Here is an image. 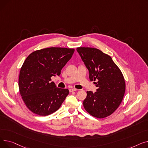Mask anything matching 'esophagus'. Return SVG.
Returning a JSON list of instances; mask_svg holds the SVG:
<instances>
[{"label": "esophagus", "instance_id": "obj_1", "mask_svg": "<svg viewBox=\"0 0 148 148\" xmlns=\"http://www.w3.org/2000/svg\"><path fill=\"white\" fill-rule=\"evenodd\" d=\"M69 92H74V91L77 90V89H76L75 88H71V89H69Z\"/></svg>", "mask_w": 148, "mask_h": 148}]
</instances>
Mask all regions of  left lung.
Listing matches in <instances>:
<instances>
[{
	"mask_svg": "<svg viewBox=\"0 0 148 148\" xmlns=\"http://www.w3.org/2000/svg\"><path fill=\"white\" fill-rule=\"evenodd\" d=\"M77 51L89 71V79L97 91L87 92L83 106L90 115L104 118L112 114L121 104L125 91L123 74L112 58L101 50L78 47Z\"/></svg>",
	"mask_w": 148,
	"mask_h": 148,
	"instance_id": "left-lung-1",
	"label": "left lung"
}]
</instances>
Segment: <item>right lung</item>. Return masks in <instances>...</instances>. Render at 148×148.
Returning a JSON list of instances; mask_svg holds the SVG:
<instances>
[{
    "mask_svg": "<svg viewBox=\"0 0 148 148\" xmlns=\"http://www.w3.org/2000/svg\"><path fill=\"white\" fill-rule=\"evenodd\" d=\"M74 52V49L50 47L35 51L27 57L20 69L18 87L31 112L47 116L60 108L69 90L56 88L51 77L60 75Z\"/></svg>",
    "mask_w": 148,
    "mask_h": 148,
    "instance_id": "1",
    "label": "right lung"
}]
</instances>
